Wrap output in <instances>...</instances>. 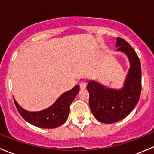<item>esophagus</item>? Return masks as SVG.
Segmentation results:
<instances>
[{
	"label": "esophagus",
	"mask_w": 154,
	"mask_h": 154,
	"mask_svg": "<svg viewBox=\"0 0 154 154\" xmlns=\"http://www.w3.org/2000/svg\"><path fill=\"white\" fill-rule=\"evenodd\" d=\"M80 89H85V88H86V83H84V82H81V83H80Z\"/></svg>",
	"instance_id": "1"
}]
</instances>
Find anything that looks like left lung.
<instances>
[{"mask_svg":"<svg viewBox=\"0 0 154 154\" xmlns=\"http://www.w3.org/2000/svg\"><path fill=\"white\" fill-rule=\"evenodd\" d=\"M117 51L125 52L130 68L122 89L106 88L97 82L88 83L89 106L93 116L102 123L112 124L127 117L139 102L142 91L141 63L136 51L122 38H117Z\"/></svg>","mask_w":154,"mask_h":154,"instance_id":"obj_1","label":"left lung"}]
</instances>
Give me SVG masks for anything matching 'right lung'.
Returning <instances> with one entry per match:
<instances>
[{"label": "right lung", "instance_id": "add662e5", "mask_svg": "<svg viewBox=\"0 0 154 154\" xmlns=\"http://www.w3.org/2000/svg\"><path fill=\"white\" fill-rule=\"evenodd\" d=\"M79 85L62 94L57 101L46 109L39 112H28L21 108L14 99L15 106L23 119L31 125L41 128L52 129L61 126L68 119L70 105L78 94Z\"/></svg>", "mask_w": 154, "mask_h": 154}]
</instances>
